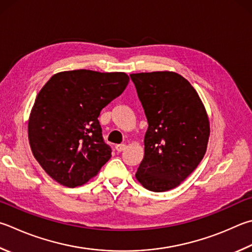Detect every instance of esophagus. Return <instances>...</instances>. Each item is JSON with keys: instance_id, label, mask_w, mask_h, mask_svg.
Here are the masks:
<instances>
[{"instance_id": "34e87169", "label": "esophagus", "mask_w": 252, "mask_h": 252, "mask_svg": "<svg viewBox=\"0 0 252 252\" xmlns=\"http://www.w3.org/2000/svg\"><path fill=\"white\" fill-rule=\"evenodd\" d=\"M126 144H118V145H116V150L118 151V152H122L123 150H126Z\"/></svg>"}]
</instances>
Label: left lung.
<instances>
[{"label": "left lung", "instance_id": "left-lung-1", "mask_svg": "<svg viewBox=\"0 0 252 252\" xmlns=\"http://www.w3.org/2000/svg\"><path fill=\"white\" fill-rule=\"evenodd\" d=\"M149 126L136 180L146 189H175L202 161L209 119L197 91L173 71L131 74Z\"/></svg>", "mask_w": 252, "mask_h": 252}]
</instances>
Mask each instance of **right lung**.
I'll return each instance as SVG.
<instances>
[{
    "label": "right lung",
    "mask_w": 252,
    "mask_h": 252,
    "mask_svg": "<svg viewBox=\"0 0 252 252\" xmlns=\"http://www.w3.org/2000/svg\"><path fill=\"white\" fill-rule=\"evenodd\" d=\"M126 72L87 69L55 74L37 94L29 119L34 158L59 184L76 187L111 158L98 121L102 109L129 84Z\"/></svg>",
    "instance_id": "add662e5"
}]
</instances>
